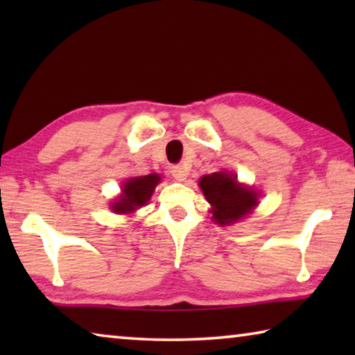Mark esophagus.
Instances as JSON below:
<instances>
[{"instance_id": "obj_1", "label": "esophagus", "mask_w": 355, "mask_h": 355, "mask_svg": "<svg viewBox=\"0 0 355 355\" xmlns=\"http://www.w3.org/2000/svg\"><path fill=\"white\" fill-rule=\"evenodd\" d=\"M171 173H172V177L177 180V182H183V180L188 177V171H186L183 166H172Z\"/></svg>"}]
</instances>
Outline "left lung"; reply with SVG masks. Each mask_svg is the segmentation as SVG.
I'll list each match as a JSON object with an SVG mask.
<instances>
[{
  "instance_id": "1",
  "label": "left lung",
  "mask_w": 355,
  "mask_h": 355,
  "mask_svg": "<svg viewBox=\"0 0 355 355\" xmlns=\"http://www.w3.org/2000/svg\"><path fill=\"white\" fill-rule=\"evenodd\" d=\"M199 186L211 205V219L219 225L235 224L258 205V192L254 188L238 183L236 175L225 171L203 175Z\"/></svg>"
}]
</instances>
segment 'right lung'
<instances>
[{"instance_id": "1", "label": "right lung", "mask_w": 355, "mask_h": 355, "mask_svg": "<svg viewBox=\"0 0 355 355\" xmlns=\"http://www.w3.org/2000/svg\"><path fill=\"white\" fill-rule=\"evenodd\" d=\"M161 177L158 173H150L144 177L128 178L122 184V194L119 196L116 202L111 203V208L117 214H131L137 208L147 205L152 197L156 184L159 183Z\"/></svg>"}]
</instances>
